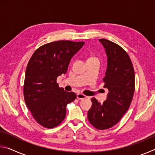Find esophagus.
I'll list each match as a JSON object with an SVG mask.
<instances>
[{
  "label": "esophagus",
  "instance_id": "1",
  "mask_svg": "<svg viewBox=\"0 0 155 155\" xmlns=\"http://www.w3.org/2000/svg\"><path fill=\"white\" fill-rule=\"evenodd\" d=\"M86 96H85V95H83V94H77V99H78V100H82V99H85V98H86Z\"/></svg>",
  "mask_w": 155,
  "mask_h": 155
}]
</instances>
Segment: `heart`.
Returning <instances> with one entry per match:
<instances>
[{"label": "heart", "mask_w": 155, "mask_h": 155, "mask_svg": "<svg viewBox=\"0 0 155 155\" xmlns=\"http://www.w3.org/2000/svg\"><path fill=\"white\" fill-rule=\"evenodd\" d=\"M96 59V58H94V57H90V58H89L88 59Z\"/></svg>", "instance_id": "obj_1"}]
</instances>
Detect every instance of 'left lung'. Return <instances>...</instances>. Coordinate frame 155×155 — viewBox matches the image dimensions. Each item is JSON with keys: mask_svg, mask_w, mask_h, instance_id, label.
Returning a JSON list of instances; mask_svg holds the SVG:
<instances>
[{"mask_svg": "<svg viewBox=\"0 0 155 155\" xmlns=\"http://www.w3.org/2000/svg\"><path fill=\"white\" fill-rule=\"evenodd\" d=\"M105 49L107 66L103 78L104 87L109 90L106 101L101 103L91 98L89 122L99 130L114 127L127 112L135 91V73L128 54L117 44L106 39H99Z\"/></svg>", "mask_w": 155, "mask_h": 155, "instance_id": "obj_1", "label": "left lung"}]
</instances>
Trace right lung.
I'll list each match as a JSON object with an SVG mask.
<instances>
[{"label": "right lung", "mask_w": 155, "mask_h": 155, "mask_svg": "<svg viewBox=\"0 0 155 155\" xmlns=\"http://www.w3.org/2000/svg\"><path fill=\"white\" fill-rule=\"evenodd\" d=\"M85 44L83 41H53L37 49L25 72L24 96L33 117L44 127L58 126L66 115V106L77 98L59 87L57 78L68 71L72 57Z\"/></svg>", "instance_id": "right-lung-1"}]
</instances>
